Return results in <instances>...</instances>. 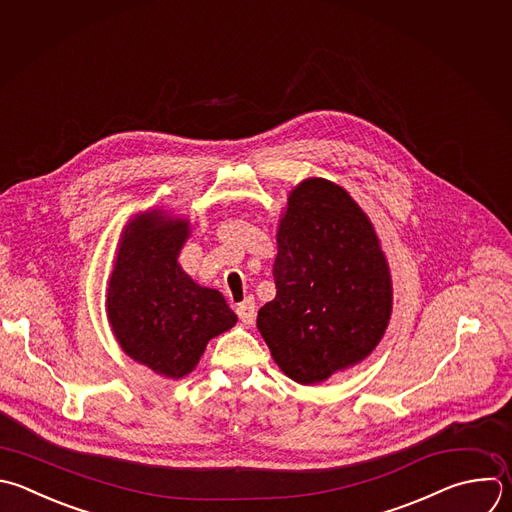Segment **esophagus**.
Listing matches in <instances>:
<instances>
[{
  "mask_svg": "<svg viewBox=\"0 0 512 512\" xmlns=\"http://www.w3.org/2000/svg\"><path fill=\"white\" fill-rule=\"evenodd\" d=\"M237 315L245 325H253V321H255V301L247 299L241 305H237Z\"/></svg>",
  "mask_w": 512,
  "mask_h": 512,
  "instance_id": "esophagus-1",
  "label": "esophagus"
}]
</instances>
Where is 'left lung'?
<instances>
[{"instance_id":"left-lung-1","label":"left lung","mask_w":512,"mask_h":512,"mask_svg":"<svg viewBox=\"0 0 512 512\" xmlns=\"http://www.w3.org/2000/svg\"><path fill=\"white\" fill-rule=\"evenodd\" d=\"M277 295L257 329L279 370L315 386L382 342L394 287L380 237L352 195L327 179L295 185L277 223Z\"/></svg>"}]
</instances>
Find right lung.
I'll use <instances>...</instances> for the list:
<instances>
[{"label":"right lung","mask_w":512,"mask_h":512,"mask_svg":"<svg viewBox=\"0 0 512 512\" xmlns=\"http://www.w3.org/2000/svg\"><path fill=\"white\" fill-rule=\"evenodd\" d=\"M187 217L164 209L124 225L106 287V317L122 352L154 374L189 376L213 337L237 315L221 291L199 285L179 263L191 237Z\"/></svg>","instance_id":"add662e5"}]
</instances>
